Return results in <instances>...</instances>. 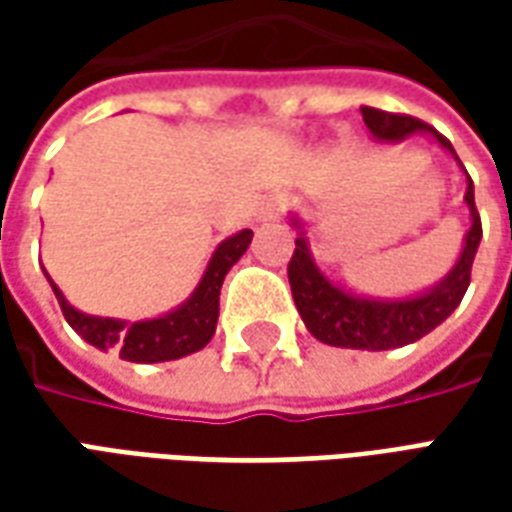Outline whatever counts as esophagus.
<instances>
[{
	"mask_svg": "<svg viewBox=\"0 0 512 512\" xmlns=\"http://www.w3.org/2000/svg\"><path fill=\"white\" fill-rule=\"evenodd\" d=\"M285 211H288V202H285V197L271 194V197H266V200L260 202V211H257V216H260V222H274V219H279Z\"/></svg>",
	"mask_w": 512,
	"mask_h": 512,
	"instance_id": "1",
	"label": "esophagus"
}]
</instances>
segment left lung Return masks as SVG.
<instances>
[{
    "instance_id": "left-lung-1",
    "label": "left lung",
    "mask_w": 512,
    "mask_h": 512,
    "mask_svg": "<svg viewBox=\"0 0 512 512\" xmlns=\"http://www.w3.org/2000/svg\"><path fill=\"white\" fill-rule=\"evenodd\" d=\"M362 117L376 139H403L414 131H430L439 139V145L447 147L455 156L450 139L417 117L392 115V112L373 109V106H362ZM458 164H461V158H458ZM466 205L472 211V227L466 233V244H463L458 263L441 285L422 296H414V299L373 301L348 296L340 288H334L312 263L307 238L304 235L296 238V249L288 263V279L296 310L312 337L326 345H337V348L389 351V348L417 343L419 337H425L441 321H447V315H452V310L461 304L463 293L472 282V263L480 238H483V224H480V213L474 205L472 178L466 186Z\"/></svg>"
}]
</instances>
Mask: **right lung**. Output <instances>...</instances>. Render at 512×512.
I'll list each match as a JSON object with an SVG mask.
<instances>
[{"instance_id": "obj_1", "label": "right lung", "mask_w": 512, "mask_h": 512, "mask_svg": "<svg viewBox=\"0 0 512 512\" xmlns=\"http://www.w3.org/2000/svg\"><path fill=\"white\" fill-rule=\"evenodd\" d=\"M249 241H252V230H241L233 238L222 241L219 249L213 252L205 274H202V282L191 293V299L175 312H169L164 318H153V321L123 323L115 321V318L84 315V312L73 310L60 293V288L51 279L49 282L54 296L60 301L65 321L71 323L73 329L82 334L90 345L101 348V351L117 348L120 359L139 362V365L169 362V359L194 354V351H200V348L211 343L213 332H216V321H219L222 282L235 260L246 252Z\"/></svg>"}]
</instances>
